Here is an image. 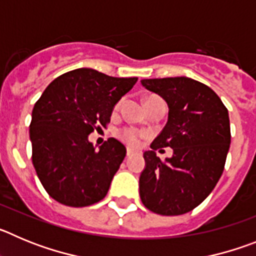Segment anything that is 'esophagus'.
<instances>
[{
    "instance_id": "34e87169",
    "label": "esophagus",
    "mask_w": 256,
    "mask_h": 256,
    "mask_svg": "<svg viewBox=\"0 0 256 256\" xmlns=\"http://www.w3.org/2000/svg\"><path fill=\"white\" fill-rule=\"evenodd\" d=\"M132 155H133V150L128 148V150H126V158H130Z\"/></svg>"
}]
</instances>
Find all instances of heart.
Returning <instances> with one entry per match:
<instances>
[{
    "mask_svg": "<svg viewBox=\"0 0 256 256\" xmlns=\"http://www.w3.org/2000/svg\"><path fill=\"white\" fill-rule=\"evenodd\" d=\"M154 97L156 96L148 97V100L154 98ZM120 105H122V101H118L114 110H118V108H120ZM118 137H119L123 142H126V144L132 146V148H137V146L141 144V140H144V137H146V133L142 132V130H136V128H132V126H126V128H123V130H120L119 132H118Z\"/></svg>",
    "mask_w": 256,
    "mask_h": 256,
    "instance_id": "heart-1",
    "label": "heart"
}]
</instances>
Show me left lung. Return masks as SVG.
I'll return each instance as SVG.
<instances>
[{
  "instance_id": "obj_1",
  "label": "left lung",
  "mask_w": 256,
  "mask_h": 256,
  "mask_svg": "<svg viewBox=\"0 0 256 256\" xmlns=\"http://www.w3.org/2000/svg\"><path fill=\"white\" fill-rule=\"evenodd\" d=\"M142 86L169 106L168 123L144 152L140 177L142 204L160 216H180L209 196L224 170L230 150L228 110L204 83L186 76L142 79ZM174 148L162 160L155 150Z\"/></svg>"
}]
</instances>
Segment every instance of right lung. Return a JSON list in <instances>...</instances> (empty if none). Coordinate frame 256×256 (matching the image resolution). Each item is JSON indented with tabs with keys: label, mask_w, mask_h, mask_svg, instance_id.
I'll use <instances>...</instances> for the list:
<instances>
[{
	"label": "right lung",
	"mask_w": 256,
	"mask_h": 256,
	"mask_svg": "<svg viewBox=\"0 0 256 256\" xmlns=\"http://www.w3.org/2000/svg\"><path fill=\"white\" fill-rule=\"evenodd\" d=\"M136 82L82 68L58 76L38 98L29 128L32 162L54 200L83 208L105 198L126 151L115 138L96 148L88 136L110 123L114 105Z\"/></svg>",
	"instance_id": "1"
}]
</instances>
